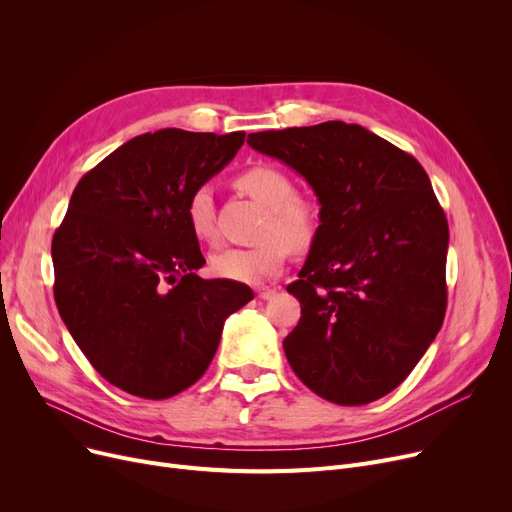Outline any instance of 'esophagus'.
<instances>
[{
	"mask_svg": "<svg viewBox=\"0 0 512 512\" xmlns=\"http://www.w3.org/2000/svg\"><path fill=\"white\" fill-rule=\"evenodd\" d=\"M255 292H257V299H263V301L272 299L274 294H276V290H274V288H270V286H257V288H255Z\"/></svg>",
	"mask_w": 512,
	"mask_h": 512,
	"instance_id": "1",
	"label": "esophagus"
}]
</instances>
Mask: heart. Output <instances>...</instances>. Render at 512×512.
Here are the masks:
<instances>
[{
    "label": "heart",
    "mask_w": 512,
    "mask_h": 512,
    "mask_svg": "<svg viewBox=\"0 0 512 512\" xmlns=\"http://www.w3.org/2000/svg\"><path fill=\"white\" fill-rule=\"evenodd\" d=\"M240 193L265 207L255 247H224L209 257V270L215 278L257 284L274 276L284 265L290 247L303 249L317 230L315 203L294 193L292 178L270 164H257L234 178ZM186 224L201 242L215 238V211L207 186H199L186 199Z\"/></svg>",
    "instance_id": "1"
}]
</instances>
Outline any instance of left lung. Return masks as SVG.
Returning <instances> with one entry per match:
<instances>
[{"label": "left lung", "mask_w": 512, "mask_h": 512, "mask_svg": "<svg viewBox=\"0 0 512 512\" xmlns=\"http://www.w3.org/2000/svg\"><path fill=\"white\" fill-rule=\"evenodd\" d=\"M247 143L297 170L321 205L309 257L286 290L284 338L299 380L359 407L407 380L446 313L448 222L419 161L359 124L265 130Z\"/></svg>", "instance_id": "1"}]
</instances>
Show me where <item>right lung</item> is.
<instances>
[{"label":"right lung","instance_id":"add662e5","mask_svg":"<svg viewBox=\"0 0 512 512\" xmlns=\"http://www.w3.org/2000/svg\"><path fill=\"white\" fill-rule=\"evenodd\" d=\"M245 132L164 128L134 137L78 180L51 240L53 297L68 332L112 386L170 398L207 371L247 284L203 280L186 199Z\"/></svg>","mask_w":512,"mask_h":512}]
</instances>
